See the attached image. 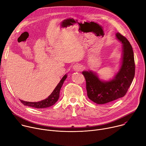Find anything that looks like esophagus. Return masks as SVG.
I'll return each instance as SVG.
<instances>
[{
	"label": "esophagus",
	"instance_id": "34e87169",
	"mask_svg": "<svg viewBox=\"0 0 146 146\" xmlns=\"http://www.w3.org/2000/svg\"><path fill=\"white\" fill-rule=\"evenodd\" d=\"M73 69L75 71H79L81 69V66L79 64H75L74 65H73Z\"/></svg>",
	"mask_w": 146,
	"mask_h": 146
}]
</instances>
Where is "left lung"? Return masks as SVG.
Segmentation results:
<instances>
[{"mask_svg":"<svg viewBox=\"0 0 146 146\" xmlns=\"http://www.w3.org/2000/svg\"><path fill=\"white\" fill-rule=\"evenodd\" d=\"M117 38L123 44L122 62L118 73L109 82L100 80L91 71L82 72L86 81L89 99L97 104H105L124 96L131 86L135 73V64L132 47L127 38L119 33Z\"/></svg>","mask_w":146,"mask_h":146,"instance_id":"obj_1","label":"left lung"}]
</instances>
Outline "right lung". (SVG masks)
I'll return each instance as SVG.
<instances>
[{"instance_id":"right-lung-1","label":"right lung","mask_w":146,"mask_h":146,"mask_svg":"<svg viewBox=\"0 0 146 146\" xmlns=\"http://www.w3.org/2000/svg\"><path fill=\"white\" fill-rule=\"evenodd\" d=\"M66 77H67V75H65L63 77H62V78L59 82V84L55 87V90L53 91L51 94L46 99L38 102H26V101L20 100L21 102L25 106H28L29 107L37 108V109L46 108L54 105L59 99L60 88L62 85H63L64 82L66 80Z\"/></svg>"}]
</instances>
